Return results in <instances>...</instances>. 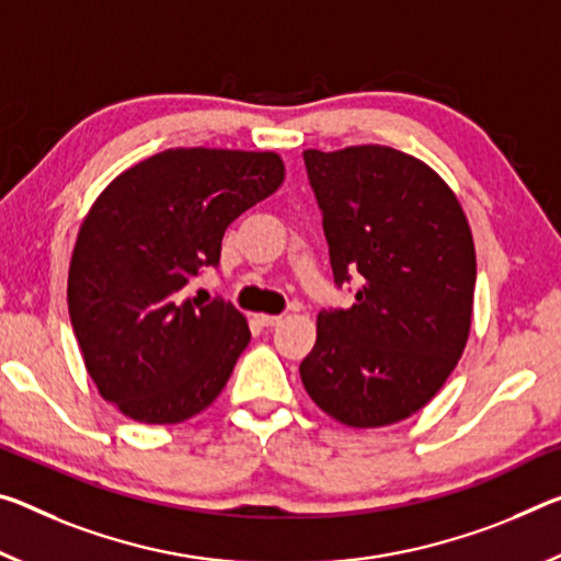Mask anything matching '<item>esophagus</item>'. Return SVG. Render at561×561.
Listing matches in <instances>:
<instances>
[{"mask_svg":"<svg viewBox=\"0 0 561 561\" xmlns=\"http://www.w3.org/2000/svg\"><path fill=\"white\" fill-rule=\"evenodd\" d=\"M254 319H256V324H262V327H277L282 322V317H277V314H254Z\"/></svg>","mask_w":561,"mask_h":561,"instance_id":"34e87169","label":"esophagus"}]
</instances>
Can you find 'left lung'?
Masks as SVG:
<instances>
[{"instance_id":"8db88e82","label":"left lung","mask_w":561,"mask_h":561,"mask_svg":"<svg viewBox=\"0 0 561 561\" xmlns=\"http://www.w3.org/2000/svg\"><path fill=\"white\" fill-rule=\"evenodd\" d=\"M305 164L334 282L359 274L350 309H322L301 385L357 430L402 422L444 387L472 327L477 254L465 209L430 164L381 145Z\"/></svg>"}]
</instances>
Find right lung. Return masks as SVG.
I'll return each mask as SVG.
<instances>
[{
  "label": "right lung",
  "instance_id": "right-lung-1",
  "mask_svg": "<svg viewBox=\"0 0 561 561\" xmlns=\"http://www.w3.org/2000/svg\"><path fill=\"white\" fill-rule=\"evenodd\" d=\"M282 182L274 152L176 147L124 169L89 207L69 264V319L87 375L124 416L180 424L221 394L249 324L184 287L219 264L225 229Z\"/></svg>",
  "mask_w": 561,
  "mask_h": 561
}]
</instances>
